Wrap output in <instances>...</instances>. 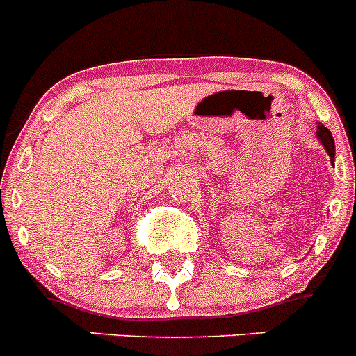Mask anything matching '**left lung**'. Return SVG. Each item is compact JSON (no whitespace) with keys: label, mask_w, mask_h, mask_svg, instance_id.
I'll use <instances>...</instances> for the list:
<instances>
[{"label":"left lung","mask_w":356,"mask_h":356,"mask_svg":"<svg viewBox=\"0 0 356 356\" xmlns=\"http://www.w3.org/2000/svg\"><path fill=\"white\" fill-rule=\"evenodd\" d=\"M317 139L321 140V144L325 146L326 153H328L330 160H332V165L333 162H335V143H333V137L332 134H330V130L326 127H323V124H317Z\"/></svg>","instance_id":"1"}]
</instances>
